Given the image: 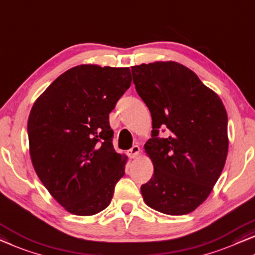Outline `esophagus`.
<instances>
[{"label": "esophagus", "mask_w": 255, "mask_h": 255, "mask_svg": "<svg viewBox=\"0 0 255 255\" xmlns=\"http://www.w3.org/2000/svg\"><path fill=\"white\" fill-rule=\"evenodd\" d=\"M139 152H140L139 146H138V145H133V146L131 147V149L128 150V156H130L131 158H134V157H136V155L139 154Z\"/></svg>", "instance_id": "obj_1"}]
</instances>
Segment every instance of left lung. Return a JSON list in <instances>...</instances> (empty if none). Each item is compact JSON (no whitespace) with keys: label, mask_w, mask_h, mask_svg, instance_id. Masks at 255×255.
Here are the masks:
<instances>
[{"label":"left lung","mask_w":255,"mask_h":255,"mask_svg":"<svg viewBox=\"0 0 255 255\" xmlns=\"http://www.w3.org/2000/svg\"><path fill=\"white\" fill-rule=\"evenodd\" d=\"M136 93L152 116L145 143L153 177L142 184L146 205L168 215H185L204 202L223 170L228 115L219 95L176 62L131 68ZM167 131V138H160Z\"/></svg>","instance_id":"obj_1"}]
</instances>
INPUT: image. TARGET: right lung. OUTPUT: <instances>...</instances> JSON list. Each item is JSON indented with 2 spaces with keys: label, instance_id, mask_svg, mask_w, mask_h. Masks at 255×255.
Listing matches in <instances>:
<instances>
[{
  "label": "right lung",
  "instance_id": "right-lung-1",
  "mask_svg": "<svg viewBox=\"0 0 255 255\" xmlns=\"http://www.w3.org/2000/svg\"><path fill=\"white\" fill-rule=\"evenodd\" d=\"M128 68L79 65L40 95L27 122L36 175L58 204L79 216L112 201L127 156L116 153L109 114L131 85Z\"/></svg>",
  "mask_w": 255,
  "mask_h": 255
}]
</instances>
